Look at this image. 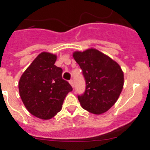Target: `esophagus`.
I'll return each mask as SVG.
<instances>
[{
    "label": "esophagus",
    "instance_id": "obj_1",
    "mask_svg": "<svg viewBox=\"0 0 150 150\" xmlns=\"http://www.w3.org/2000/svg\"><path fill=\"white\" fill-rule=\"evenodd\" d=\"M69 84H71V86L73 88L74 87V82H73V80L72 79H71V80H69Z\"/></svg>",
    "mask_w": 150,
    "mask_h": 150
}]
</instances>
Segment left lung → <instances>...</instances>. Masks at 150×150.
I'll use <instances>...</instances> for the list:
<instances>
[{"instance_id": "obj_1", "label": "left lung", "mask_w": 150, "mask_h": 150, "mask_svg": "<svg viewBox=\"0 0 150 150\" xmlns=\"http://www.w3.org/2000/svg\"><path fill=\"white\" fill-rule=\"evenodd\" d=\"M73 57L82 70L84 93L78 96L81 106L96 115L106 112L115 103L124 85V74L115 61L91 48L75 51Z\"/></svg>"}]
</instances>
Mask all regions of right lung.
<instances>
[{
	"mask_svg": "<svg viewBox=\"0 0 150 150\" xmlns=\"http://www.w3.org/2000/svg\"><path fill=\"white\" fill-rule=\"evenodd\" d=\"M57 56L40 53L22 75L19 91L25 106L37 118L47 120L62 109L65 97L72 91L62 79V69L54 65Z\"/></svg>",
	"mask_w": 150,
	"mask_h": 150,
	"instance_id": "obj_1",
	"label": "right lung"
}]
</instances>
